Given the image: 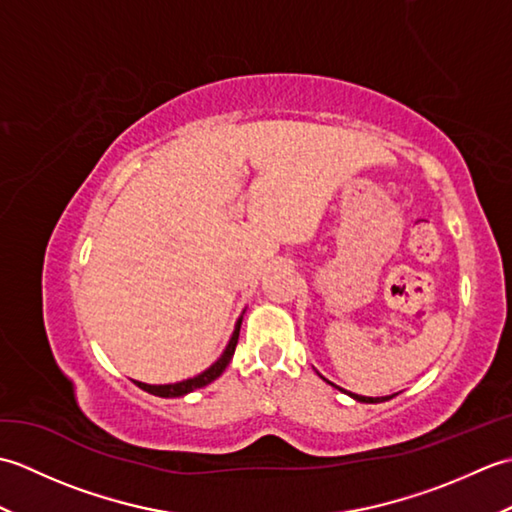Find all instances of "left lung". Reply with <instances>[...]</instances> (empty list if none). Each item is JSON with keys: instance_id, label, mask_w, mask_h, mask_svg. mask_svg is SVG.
<instances>
[{"instance_id": "8db88e82", "label": "left lung", "mask_w": 512, "mask_h": 512, "mask_svg": "<svg viewBox=\"0 0 512 512\" xmlns=\"http://www.w3.org/2000/svg\"><path fill=\"white\" fill-rule=\"evenodd\" d=\"M319 374V372H317ZM321 376V374H319ZM323 378V376H321ZM325 380V383H328V385H332V387H336L334 383H330V380L328 378H323ZM336 389H339V391H343V394H347V396H350V398H354V400H358V402H385V400H389V398H394L396 394H391V396H378V398H372V396H358V394H352V391H345L343 387H336Z\"/></svg>"}]
</instances>
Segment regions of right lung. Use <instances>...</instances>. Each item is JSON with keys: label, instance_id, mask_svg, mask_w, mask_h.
<instances>
[{"label": "right lung", "instance_id": "right-lung-1", "mask_svg": "<svg viewBox=\"0 0 512 512\" xmlns=\"http://www.w3.org/2000/svg\"><path fill=\"white\" fill-rule=\"evenodd\" d=\"M239 328H242V317L237 319L235 330L231 334V341H228V345L224 347L222 356L217 358V361L211 367H206L204 372H200L198 376L180 380V383H169V385H147V383H140V380H134V383L140 389H145V391H149V394L160 396V398H180V396L191 394V391H195V389H202L206 385H211L215 378L222 376V372L228 367V363H231V358L235 354V347H237V339H239Z\"/></svg>", "mask_w": 512, "mask_h": 512}]
</instances>
